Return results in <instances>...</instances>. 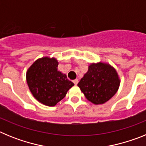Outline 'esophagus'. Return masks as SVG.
Here are the masks:
<instances>
[{
	"label": "esophagus",
	"mask_w": 146,
	"mask_h": 146,
	"mask_svg": "<svg viewBox=\"0 0 146 146\" xmlns=\"http://www.w3.org/2000/svg\"><path fill=\"white\" fill-rule=\"evenodd\" d=\"M78 82H79V81H78V80H77V79H75V80H73V82L74 83V85H77V83H78Z\"/></svg>",
	"instance_id": "obj_1"
}]
</instances>
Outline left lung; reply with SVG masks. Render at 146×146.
<instances>
[{"label":"left lung","instance_id":"1","mask_svg":"<svg viewBox=\"0 0 146 146\" xmlns=\"http://www.w3.org/2000/svg\"><path fill=\"white\" fill-rule=\"evenodd\" d=\"M119 85L120 80L115 69L109 64L98 63L89 66L87 73L77 86L88 101L101 104L116 94Z\"/></svg>","mask_w":146,"mask_h":146}]
</instances>
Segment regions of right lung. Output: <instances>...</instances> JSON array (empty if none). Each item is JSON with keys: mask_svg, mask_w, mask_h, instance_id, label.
Listing matches in <instances>:
<instances>
[{"mask_svg": "<svg viewBox=\"0 0 146 146\" xmlns=\"http://www.w3.org/2000/svg\"><path fill=\"white\" fill-rule=\"evenodd\" d=\"M55 58L44 57L36 60L26 74L27 83L33 96L47 106H55L74 86L66 74L58 70Z\"/></svg>", "mask_w": 146, "mask_h": 146, "instance_id": "add662e5", "label": "right lung"}]
</instances>
